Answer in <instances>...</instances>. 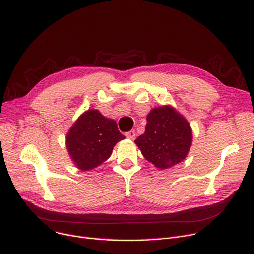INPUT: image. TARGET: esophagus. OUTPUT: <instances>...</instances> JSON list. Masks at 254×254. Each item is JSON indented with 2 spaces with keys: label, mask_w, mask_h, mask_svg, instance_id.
Returning a JSON list of instances; mask_svg holds the SVG:
<instances>
[{
  "label": "esophagus",
  "mask_w": 254,
  "mask_h": 254,
  "mask_svg": "<svg viewBox=\"0 0 254 254\" xmlns=\"http://www.w3.org/2000/svg\"><path fill=\"white\" fill-rule=\"evenodd\" d=\"M126 137L130 139V140H135L136 139V131L134 129H131L129 131H127L126 134Z\"/></svg>",
  "instance_id": "obj_1"
}]
</instances>
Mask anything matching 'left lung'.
<instances>
[{
  "label": "left lung",
  "mask_w": 254,
  "mask_h": 254,
  "mask_svg": "<svg viewBox=\"0 0 254 254\" xmlns=\"http://www.w3.org/2000/svg\"><path fill=\"white\" fill-rule=\"evenodd\" d=\"M146 119L145 132L135 140L143 156L161 170L182 162L192 142L188 120L171 106L152 109Z\"/></svg>",
  "instance_id": "left-lung-1"
}]
</instances>
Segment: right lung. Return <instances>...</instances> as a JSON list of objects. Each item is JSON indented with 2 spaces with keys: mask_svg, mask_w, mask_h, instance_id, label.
I'll list each match as a JSON object with an SVG mask.
<instances>
[{
  "mask_svg": "<svg viewBox=\"0 0 254 254\" xmlns=\"http://www.w3.org/2000/svg\"><path fill=\"white\" fill-rule=\"evenodd\" d=\"M125 138L115 120L92 109L79 116L66 134L65 143L75 166L89 171L108 159L115 144Z\"/></svg>",
  "mask_w": 254,
  "mask_h": 254,
  "instance_id": "right-lung-1",
  "label": "right lung"
}]
</instances>
